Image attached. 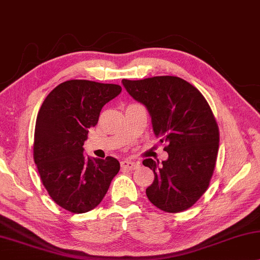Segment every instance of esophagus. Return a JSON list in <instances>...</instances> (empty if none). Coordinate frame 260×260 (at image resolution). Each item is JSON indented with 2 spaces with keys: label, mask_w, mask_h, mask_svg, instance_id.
Masks as SVG:
<instances>
[{
  "label": "esophagus",
  "mask_w": 260,
  "mask_h": 260,
  "mask_svg": "<svg viewBox=\"0 0 260 260\" xmlns=\"http://www.w3.org/2000/svg\"><path fill=\"white\" fill-rule=\"evenodd\" d=\"M139 166L138 162H134V161H131V160H123L121 161V167L123 170H129V171H133L135 170Z\"/></svg>",
  "instance_id": "1"
}]
</instances>
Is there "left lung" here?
Returning a JSON list of instances; mask_svg holds the SVG:
<instances>
[{
    "label": "left lung",
    "instance_id": "1",
    "mask_svg": "<svg viewBox=\"0 0 260 260\" xmlns=\"http://www.w3.org/2000/svg\"><path fill=\"white\" fill-rule=\"evenodd\" d=\"M134 100L146 106L154 134L165 142L168 159H145L154 172L146 194L168 213L187 210L210 185L219 148L218 123L204 95L178 76L122 80Z\"/></svg>",
    "mask_w": 260,
    "mask_h": 260
}]
</instances>
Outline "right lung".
I'll use <instances>...</instances> for the list:
<instances>
[{
	"label": "right lung",
	"mask_w": 260,
	"mask_h": 260,
	"mask_svg": "<svg viewBox=\"0 0 260 260\" xmlns=\"http://www.w3.org/2000/svg\"><path fill=\"white\" fill-rule=\"evenodd\" d=\"M121 92L113 83L69 80L43 101L36 118L34 161L47 192L58 206L85 213L101 203L120 164L113 156L83 154L88 129L104 106Z\"/></svg>",
	"instance_id": "1"
}]
</instances>
